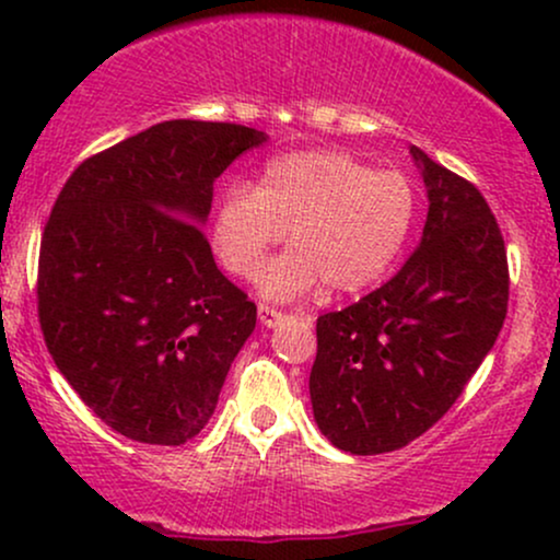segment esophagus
I'll use <instances>...</instances> for the list:
<instances>
[{"instance_id":"obj_1","label":"esophagus","mask_w":560,"mask_h":560,"mask_svg":"<svg viewBox=\"0 0 560 560\" xmlns=\"http://www.w3.org/2000/svg\"><path fill=\"white\" fill-rule=\"evenodd\" d=\"M258 318H260L262 326H268V329H271V326H279L287 316L281 311H276V307L266 305V302H260V305H258Z\"/></svg>"}]
</instances>
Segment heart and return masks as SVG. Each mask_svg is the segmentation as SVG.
<instances>
[{
    "mask_svg": "<svg viewBox=\"0 0 560 560\" xmlns=\"http://www.w3.org/2000/svg\"><path fill=\"white\" fill-rule=\"evenodd\" d=\"M419 197L408 176L374 171L337 150L273 158L258 184H231L218 199L213 236L231 273L249 279L289 229V253L268 262L260 289L294 298L320 281L350 294L376 284L402 253Z\"/></svg>",
    "mask_w": 560,
    "mask_h": 560,
    "instance_id": "heart-1",
    "label": "heart"
}]
</instances>
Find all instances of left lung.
<instances>
[{"label": "left lung", "mask_w": 560, "mask_h": 560, "mask_svg": "<svg viewBox=\"0 0 560 560\" xmlns=\"http://www.w3.org/2000/svg\"><path fill=\"white\" fill-rule=\"evenodd\" d=\"M429 191L419 249L387 284L318 316L311 402L352 455L400 450L464 395L508 313V255L471 182L410 147Z\"/></svg>", "instance_id": "1"}]
</instances>
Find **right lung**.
I'll list each match as a JSON object with an SVG mask.
<instances>
[{
	"label": "right lung",
	"mask_w": 560,
	"mask_h": 560,
	"mask_svg": "<svg viewBox=\"0 0 560 560\" xmlns=\"http://www.w3.org/2000/svg\"><path fill=\"white\" fill-rule=\"evenodd\" d=\"M266 133L165 120L70 173L42 234L49 355L107 427L147 445L202 432L258 307L218 271L199 223L213 182Z\"/></svg>",
	"instance_id": "1"
}]
</instances>
